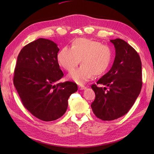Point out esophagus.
Returning <instances> with one entry per match:
<instances>
[{"mask_svg": "<svg viewBox=\"0 0 154 154\" xmlns=\"http://www.w3.org/2000/svg\"><path fill=\"white\" fill-rule=\"evenodd\" d=\"M78 88L80 90H84L86 88V87L84 85H80V86H78Z\"/></svg>", "mask_w": 154, "mask_h": 154, "instance_id": "obj_1", "label": "esophagus"}]
</instances>
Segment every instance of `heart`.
Instances as JSON below:
<instances>
[{"mask_svg":"<svg viewBox=\"0 0 154 154\" xmlns=\"http://www.w3.org/2000/svg\"><path fill=\"white\" fill-rule=\"evenodd\" d=\"M112 49L96 40L80 38L74 40L71 48L64 47L57 54L60 66L70 72L80 63L82 66L67 76L78 84H83L93 77L105 72L112 60Z\"/></svg>","mask_w":154,"mask_h":154,"instance_id":"heart-1","label":"heart"}]
</instances>
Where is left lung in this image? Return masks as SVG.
Masks as SVG:
<instances>
[{
    "label": "left lung",
    "mask_w": 154,
    "mask_h": 154,
    "mask_svg": "<svg viewBox=\"0 0 154 154\" xmlns=\"http://www.w3.org/2000/svg\"><path fill=\"white\" fill-rule=\"evenodd\" d=\"M116 57L110 71L91 88L96 97L91 104L93 112L103 121L116 119L127 114L134 104L142 87L140 57L131 45L120 38L111 40Z\"/></svg>",
    "instance_id": "8db88e82"
}]
</instances>
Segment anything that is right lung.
<instances>
[{
	"mask_svg": "<svg viewBox=\"0 0 154 154\" xmlns=\"http://www.w3.org/2000/svg\"><path fill=\"white\" fill-rule=\"evenodd\" d=\"M59 50L48 39L32 42L18 54L14 72L13 84L23 105L44 122L62 117L69 96L78 91L74 82L57 83L63 76L57 62Z\"/></svg>",
	"mask_w": 154,
	"mask_h": 154,
	"instance_id": "obj_1",
	"label": "right lung"
}]
</instances>
